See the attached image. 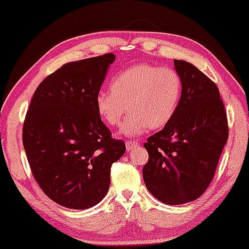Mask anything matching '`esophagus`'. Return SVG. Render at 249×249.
I'll return each mask as SVG.
<instances>
[{
	"label": "esophagus",
	"mask_w": 249,
	"mask_h": 249,
	"mask_svg": "<svg viewBox=\"0 0 249 249\" xmlns=\"http://www.w3.org/2000/svg\"><path fill=\"white\" fill-rule=\"evenodd\" d=\"M136 147H138V142H126V151L127 152L133 151V149Z\"/></svg>",
	"instance_id": "obj_1"
}]
</instances>
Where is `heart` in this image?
Listing matches in <instances>:
<instances>
[{"instance_id": "1", "label": "heart", "mask_w": 249, "mask_h": 249, "mask_svg": "<svg viewBox=\"0 0 249 249\" xmlns=\"http://www.w3.org/2000/svg\"><path fill=\"white\" fill-rule=\"evenodd\" d=\"M182 79L170 67L137 64L119 71L109 83L110 92L96 96L95 107L102 121L110 126L121 124L126 136L136 137L148 128L166 126L175 116L182 96Z\"/></svg>"}]
</instances>
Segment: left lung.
Masks as SVG:
<instances>
[{
  "label": "left lung",
  "instance_id": "1",
  "mask_svg": "<svg viewBox=\"0 0 249 249\" xmlns=\"http://www.w3.org/2000/svg\"><path fill=\"white\" fill-rule=\"evenodd\" d=\"M182 96L174 118L145 142L146 187L164 204L178 205L202 196L211 183L229 138L227 117L215 83L198 68L174 60Z\"/></svg>",
  "mask_w": 249,
  "mask_h": 249
}]
</instances>
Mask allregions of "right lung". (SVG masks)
<instances>
[{"label": "right lung", "mask_w": 249, "mask_h": 249, "mask_svg": "<svg viewBox=\"0 0 249 249\" xmlns=\"http://www.w3.org/2000/svg\"><path fill=\"white\" fill-rule=\"evenodd\" d=\"M112 53L68 62L36 89L23 125L34 178L47 197L74 210L104 198L110 169L125 153L95 107Z\"/></svg>", "instance_id": "obj_1"}]
</instances>
